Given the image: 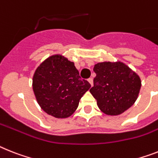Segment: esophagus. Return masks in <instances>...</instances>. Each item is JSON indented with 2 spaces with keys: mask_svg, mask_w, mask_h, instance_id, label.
Here are the masks:
<instances>
[{
  "mask_svg": "<svg viewBox=\"0 0 158 158\" xmlns=\"http://www.w3.org/2000/svg\"><path fill=\"white\" fill-rule=\"evenodd\" d=\"M87 81L89 82L90 84H91V86H93V79H91V78H90V79H87Z\"/></svg>",
  "mask_w": 158,
  "mask_h": 158,
  "instance_id": "34e87169",
  "label": "esophagus"
}]
</instances>
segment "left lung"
I'll list each match as a JSON object with an SVG mask.
<instances>
[{
  "label": "left lung",
  "instance_id": "obj_1",
  "mask_svg": "<svg viewBox=\"0 0 158 158\" xmlns=\"http://www.w3.org/2000/svg\"><path fill=\"white\" fill-rule=\"evenodd\" d=\"M93 71L96 76L90 92L104 113L117 116L134 104L141 82L127 65L120 62H104L95 64Z\"/></svg>",
  "mask_w": 158,
  "mask_h": 158
}]
</instances>
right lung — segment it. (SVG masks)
<instances>
[{
  "instance_id": "add662e5",
  "label": "right lung",
  "mask_w": 158,
  "mask_h": 158,
  "mask_svg": "<svg viewBox=\"0 0 158 158\" xmlns=\"http://www.w3.org/2000/svg\"><path fill=\"white\" fill-rule=\"evenodd\" d=\"M90 87L91 84L80 78L74 63L59 54L41 63L33 77V90L38 104L55 118L71 116Z\"/></svg>"
}]
</instances>
